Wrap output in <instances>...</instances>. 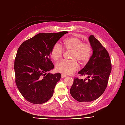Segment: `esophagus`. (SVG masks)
<instances>
[{
    "label": "esophagus",
    "mask_w": 125,
    "mask_h": 125,
    "mask_svg": "<svg viewBox=\"0 0 125 125\" xmlns=\"http://www.w3.org/2000/svg\"><path fill=\"white\" fill-rule=\"evenodd\" d=\"M61 77H62V78H65V77H67V75H66V74H62V75H61Z\"/></svg>",
    "instance_id": "obj_1"
}]
</instances>
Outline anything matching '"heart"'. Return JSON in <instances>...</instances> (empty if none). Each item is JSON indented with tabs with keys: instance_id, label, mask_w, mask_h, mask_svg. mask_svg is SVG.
<instances>
[{
	"instance_id": "1",
	"label": "heart",
	"mask_w": 125,
	"mask_h": 125,
	"mask_svg": "<svg viewBox=\"0 0 125 125\" xmlns=\"http://www.w3.org/2000/svg\"><path fill=\"white\" fill-rule=\"evenodd\" d=\"M62 47L64 50L71 52L69 61L62 60L57 63L56 70L60 73L70 74L79 68V62L83 65L88 62L91 57L92 48L89 43L83 41L76 37L66 39L62 42ZM57 43L54 45L51 51V56L54 60L58 61L62 57L63 51Z\"/></svg>"
}]
</instances>
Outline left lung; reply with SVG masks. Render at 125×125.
Listing matches in <instances>:
<instances>
[{"label":"left lung","mask_w":125,"mask_h":125,"mask_svg":"<svg viewBox=\"0 0 125 125\" xmlns=\"http://www.w3.org/2000/svg\"><path fill=\"white\" fill-rule=\"evenodd\" d=\"M93 54L85 67L78 73L87 79L74 78L70 90L71 95L79 102H90L98 99L106 88L112 63L106 48L93 35L89 38Z\"/></svg>","instance_id":"1"}]
</instances>
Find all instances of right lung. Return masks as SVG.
Returning a JSON list of instances; mask_svg holds the SVG:
<instances>
[{
    "label": "right lung",
    "mask_w": 125,
    "mask_h": 125,
    "mask_svg": "<svg viewBox=\"0 0 125 125\" xmlns=\"http://www.w3.org/2000/svg\"><path fill=\"white\" fill-rule=\"evenodd\" d=\"M67 33H41L23 42L19 47L14 59L15 81L22 95L30 103H44L53 95L61 74L46 73L54 68L51 51Z\"/></svg>",
    "instance_id": "1"
}]
</instances>
